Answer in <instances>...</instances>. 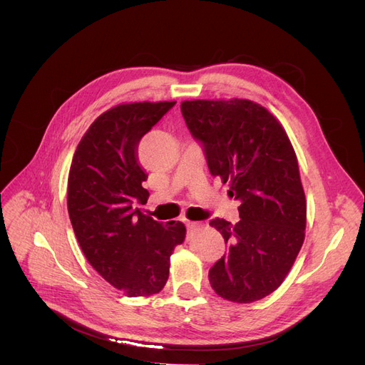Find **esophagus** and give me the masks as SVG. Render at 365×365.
Instances as JSON below:
<instances>
[{"label": "esophagus", "instance_id": "34e87169", "mask_svg": "<svg viewBox=\"0 0 365 365\" xmlns=\"http://www.w3.org/2000/svg\"><path fill=\"white\" fill-rule=\"evenodd\" d=\"M184 224H185L187 230H193L197 227V222H192V220H184Z\"/></svg>", "mask_w": 365, "mask_h": 365}]
</instances>
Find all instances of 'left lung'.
Masks as SVG:
<instances>
[{
  "label": "left lung",
  "instance_id": "1",
  "mask_svg": "<svg viewBox=\"0 0 365 365\" xmlns=\"http://www.w3.org/2000/svg\"><path fill=\"white\" fill-rule=\"evenodd\" d=\"M181 113L210 173L240 204L236 225L210 220L230 245L210 268V284L228 302L260 300L282 284L304 240L306 197L291 141L251 101H185Z\"/></svg>",
  "mask_w": 365,
  "mask_h": 365
}]
</instances>
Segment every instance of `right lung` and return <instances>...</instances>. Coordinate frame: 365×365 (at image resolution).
I'll return each instance as SVG.
<instances>
[{
  "instance_id": "add662e5",
  "label": "right lung",
  "mask_w": 365,
  "mask_h": 365,
  "mask_svg": "<svg viewBox=\"0 0 365 365\" xmlns=\"http://www.w3.org/2000/svg\"><path fill=\"white\" fill-rule=\"evenodd\" d=\"M176 102L118 105L85 132L68 175V215L91 267L128 297L160 292L170 256L182 244L181 222L163 225L143 215L148 202L146 170L138 143Z\"/></svg>"
}]
</instances>
